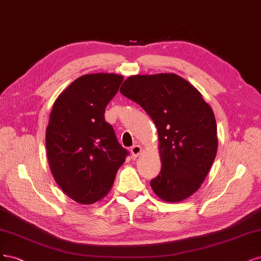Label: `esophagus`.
<instances>
[{"mask_svg":"<svg viewBox=\"0 0 261 261\" xmlns=\"http://www.w3.org/2000/svg\"><path fill=\"white\" fill-rule=\"evenodd\" d=\"M131 155H132V157H138L140 154H141V152H142V147L140 146V145H133L132 147H131Z\"/></svg>","mask_w":261,"mask_h":261,"instance_id":"esophagus-1","label":"esophagus"}]
</instances>
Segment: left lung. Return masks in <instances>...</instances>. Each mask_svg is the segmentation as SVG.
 <instances>
[{
	"instance_id": "left-lung-1",
	"label": "left lung",
	"mask_w": 261,
	"mask_h": 261,
	"mask_svg": "<svg viewBox=\"0 0 261 261\" xmlns=\"http://www.w3.org/2000/svg\"><path fill=\"white\" fill-rule=\"evenodd\" d=\"M120 93L138 103L158 131L162 170L150 187L176 203L200 188L217 154L213 109L192 85L174 73L131 75Z\"/></svg>"
}]
</instances>
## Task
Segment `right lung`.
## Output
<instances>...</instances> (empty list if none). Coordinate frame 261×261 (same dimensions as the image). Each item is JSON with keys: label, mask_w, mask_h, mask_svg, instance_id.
I'll return each mask as SVG.
<instances>
[{"label": "right lung", "mask_w": 261, "mask_h": 261, "mask_svg": "<svg viewBox=\"0 0 261 261\" xmlns=\"http://www.w3.org/2000/svg\"><path fill=\"white\" fill-rule=\"evenodd\" d=\"M123 80L115 73L75 79L53 105L46 128V153L56 183L73 200L93 204L112 189L129 152L105 120V108Z\"/></svg>", "instance_id": "add662e5"}]
</instances>
